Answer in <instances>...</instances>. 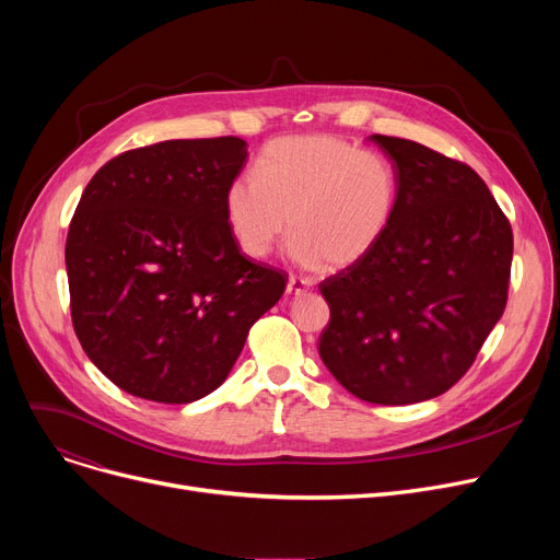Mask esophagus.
Here are the masks:
<instances>
[{
  "label": "esophagus",
  "instance_id": "obj_1",
  "mask_svg": "<svg viewBox=\"0 0 560 560\" xmlns=\"http://www.w3.org/2000/svg\"><path fill=\"white\" fill-rule=\"evenodd\" d=\"M306 292H308V281H306V279H300V277H290V279H288L285 295L300 298V295H306Z\"/></svg>",
  "mask_w": 560,
  "mask_h": 560
}]
</instances>
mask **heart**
<instances>
[{"mask_svg":"<svg viewBox=\"0 0 560 560\" xmlns=\"http://www.w3.org/2000/svg\"><path fill=\"white\" fill-rule=\"evenodd\" d=\"M397 197L384 156L336 136H283L262 147L256 179L243 174L229 184L224 218L254 260L268 258L290 231V256L302 268L345 270L384 241Z\"/></svg>","mask_w":560,"mask_h":560,"instance_id":"1","label":"heart"}]
</instances>
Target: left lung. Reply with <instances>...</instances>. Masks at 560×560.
Instances as JSON below:
<instances>
[{
    "label": "left lung",
    "mask_w": 560,
    "mask_h": 560,
    "mask_svg": "<svg viewBox=\"0 0 560 560\" xmlns=\"http://www.w3.org/2000/svg\"><path fill=\"white\" fill-rule=\"evenodd\" d=\"M397 174L376 249L319 283L331 319L317 349L351 395L404 406L447 393L509 300L513 231L481 176L429 147L370 136Z\"/></svg>",
    "instance_id": "left-lung-1"
}]
</instances>
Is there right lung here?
Segmentation results:
<instances>
[{"mask_svg": "<svg viewBox=\"0 0 560 560\" xmlns=\"http://www.w3.org/2000/svg\"><path fill=\"white\" fill-rule=\"evenodd\" d=\"M243 138L165 140L110 159L66 243L74 334L125 393L190 404L213 393L285 275L249 260L224 218Z\"/></svg>", "mask_w": 560, "mask_h": 560, "instance_id": "obj_1", "label": "right lung"}]
</instances>
